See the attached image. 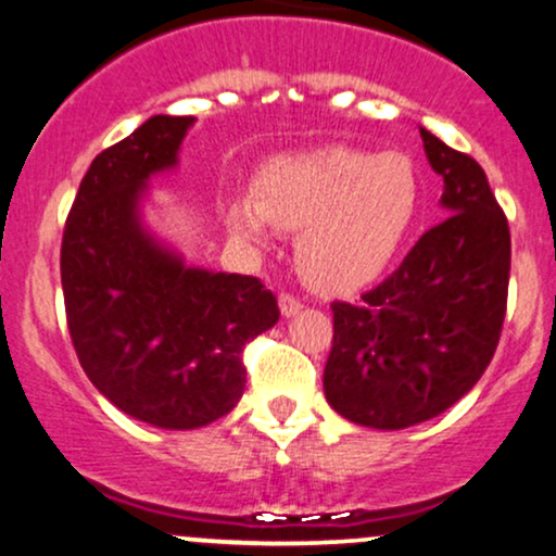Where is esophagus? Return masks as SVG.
<instances>
[{
  "label": "esophagus",
  "instance_id": "34e87169",
  "mask_svg": "<svg viewBox=\"0 0 556 556\" xmlns=\"http://www.w3.org/2000/svg\"><path fill=\"white\" fill-rule=\"evenodd\" d=\"M300 308H303V303H300L295 295H290V292H282V295H279V311H282V316H295L300 314Z\"/></svg>",
  "mask_w": 556,
  "mask_h": 556
}]
</instances>
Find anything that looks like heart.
Masks as SVG:
<instances>
[{
  "mask_svg": "<svg viewBox=\"0 0 556 556\" xmlns=\"http://www.w3.org/2000/svg\"><path fill=\"white\" fill-rule=\"evenodd\" d=\"M420 212V177L400 151L321 146L277 156L258 169L253 198H232L227 227L264 248L271 227L298 229L305 282L350 292L379 279L410 238Z\"/></svg>",
  "mask_w": 556,
  "mask_h": 556,
  "instance_id": "heart-1",
  "label": "heart"
}]
</instances>
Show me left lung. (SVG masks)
I'll list each match as a JSON object with an SVG mask.
<instances>
[{"label":"left lung","mask_w":556,"mask_h":556,"mask_svg":"<svg viewBox=\"0 0 556 556\" xmlns=\"http://www.w3.org/2000/svg\"><path fill=\"white\" fill-rule=\"evenodd\" d=\"M420 138L450 216L358 305L331 303L324 394L342 418L381 431L437 418L468 394L494 358L507 311L509 227L486 172L426 127Z\"/></svg>","instance_id":"left-lung-1"}]
</instances>
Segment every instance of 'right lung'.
Here are the masks:
<instances>
[{
  "label": "right lung",
  "mask_w": 556,
  "mask_h": 556,
  "mask_svg": "<svg viewBox=\"0 0 556 556\" xmlns=\"http://www.w3.org/2000/svg\"><path fill=\"white\" fill-rule=\"evenodd\" d=\"M193 123L156 114L93 159L60 258L83 371L114 407L169 431L227 416L245 389L242 350L279 321L261 279L188 266L146 227L151 177L177 167Z\"/></svg>",
  "instance_id": "right-lung-1"
}]
</instances>
